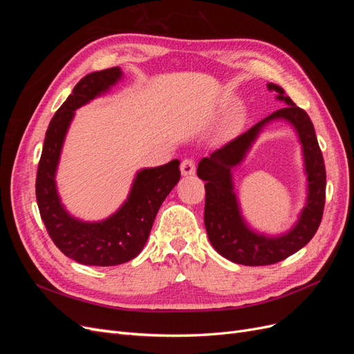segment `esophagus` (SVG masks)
<instances>
[{
	"label": "esophagus",
	"mask_w": 354,
	"mask_h": 354,
	"mask_svg": "<svg viewBox=\"0 0 354 354\" xmlns=\"http://www.w3.org/2000/svg\"><path fill=\"white\" fill-rule=\"evenodd\" d=\"M181 174H183L185 177L187 176H194L195 174V169H196V165H195V160L194 159H185L183 162H181Z\"/></svg>",
	"instance_id": "esophagus-1"
}]
</instances>
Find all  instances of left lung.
<instances>
[{
  "label": "left lung",
  "instance_id": "1",
  "mask_svg": "<svg viewBox=\"0 0 354 354\" xmlns=\"http://www.w3.org/2000/svg\"><path fill=\"white\" fill-rule=\"evenodd\" d=\"M269 91L286 106L273 112L248 131L201 159L198 177L205 181L203 221L208 239L220 255L243 266H267L279 263L306 246L315 236L325 207L326 171L324 156L308 115L288 97L279 85L269 82ZM274 120L291 124L302 145L308 180L306 203L295 226L272 237L254 231L241 216L240 204L232 185V169L243 162L263 127Z\"/></svg>",
  "mask_w": 354,
  "mask_h": 354
}]
</instances>
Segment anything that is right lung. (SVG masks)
I'll use <instances>...</instances> for the list:
<instances>
[{
  "mask_svg": "<svg viewBox=\"0 0 354 354\" xmlns=\"http://www.w3.org/2000/svg\"><path fill=\"white\" fill-rule=\"evenodd\" d=\"M122 80L120 66L88 73L50 121L37 173V202L50 238L69 259L85 266H116L140 254L164 199L180 180V160L137 171L130 194L112 216L84 221L65 208L57 192L56 173L63 143L75 111L108 93Z\"/></svg>",
  "mask_w": 354,
  "mask_h": 354,
  "instance_id": "1",
  "label": "right lung"
}]
</instances>
